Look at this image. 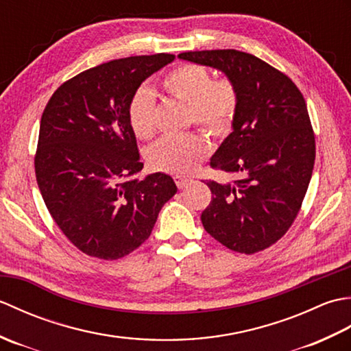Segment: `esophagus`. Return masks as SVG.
<instances>
[{"label":"esophagus","instance_id":"34e87169","mask_svg":"<svg viewBox=\"0 0 351 351\" xmlns=\"http://www.w3.org/2000/svg\"><path fill=\"white\" fill-rule=\"evenodd\" d=\"M173 180H175L176 185H178V187H180V189H185V187H187V185L191 182V180H189V178H185V176H182V175H176V176L173 178Z\"/></svg>","mask_w":351,"mask_h":351}]
</instances>
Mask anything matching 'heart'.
Wrapping results in <instances>:
<instances>
[{
  "instance_id": "heart-1",
  "label": "heart",
  "mask_w": 351,
  "mask_h": 351,
  "mask_svg": "<svg viewBox=\"0 0 351 351\" xmlns=\"http://www.w3.org/2000/svg\"><path fill=\"white\" fill-rule=\"evenodd\" d=\"M161 87L171 98L187 104L189 123H197L215 137L230 131L240 96L232 81L213 80L205 66L185 63L176 66L161 80ZM132 132L141 140L151 138L156 130V102L154 93L143 87L134 93L128 107ZM211 152V145L200 132L180 137H164L147 149L152 169L171 175H187Z\"/></svg>"
}]
</instances>
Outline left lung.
I'll return each mask as SVG.
<instances>
[{
  "mask_svg": "<svg viewBox=\"0 0 351 351\" xmlns=\"http://www.w3.org/2000/svg\"><path fill=\"white\" fill-rule=\"evenodd\" d=\"M178 57L223 72L240 96L232 132L211 156V167L240 180L206 181L213 199L202 225L230 250L250 255L270 247L299 214L314 169L315 137L303 95L285 73L247 52Z\"/></svg>",
  "mask_w": 351,
  "mask_h": 351,
  "instance_id": "left-lung-1",
  "label": "left lung"
}]
</instances>
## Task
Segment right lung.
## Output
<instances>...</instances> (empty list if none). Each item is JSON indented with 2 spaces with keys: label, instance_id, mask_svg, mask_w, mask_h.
Here are the masks:
<instances>
[{
  "label": "right lung",
  "instance_id": "obj_1",
  "mask_svg": "<svg viewBox=\"0 0 351 351\" xmlns=\"http://www.w3.org/2000/svg\"><path fill=\"white\" fill-rule=\"evenodd\" d=\"M175 60L136 56L95 66L66 81L43 110L36 180L51 217L88 256L119 259L151 235L173 180L143 169L128 107L140 84Z\"/></svg>",
  "mask_w": 351,
  "mask_h": 351
}]
</instances>
